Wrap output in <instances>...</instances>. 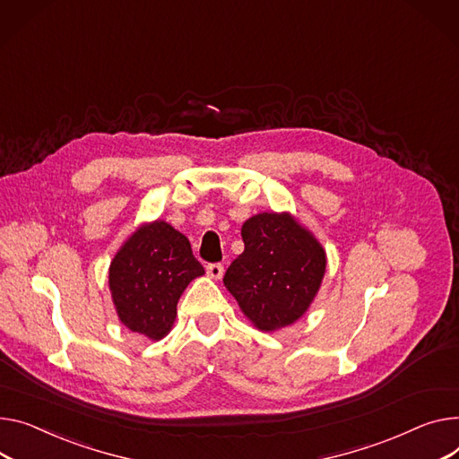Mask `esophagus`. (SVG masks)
I'll use <instances>...</instances> for the list:
<instances>
[{"label": "esophagus", "instance_id": "obj_1", "mask_svg": "<svg viewBox=\"0 0 459 459\" xmlns=\"http://www.w3.org/2000/svg\"><path fill=\"white\" fill-rule=\"evenodd\" d=\"M206 273H208L210 279L220 281L223 277V265L221 264H208L206 265Z\"/></svg>", "mask_w": 459, "mask_h": 459}]
</instances>
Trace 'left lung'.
Here are the masks:
<instances>
[{
    "instance_id": "obj_1",
    "label": "left lung",
    "mask_w": 459,
    "mask_h": 459,
    "mask_svg": "<svg viewBox=\"0 0 459 459\" xmlns=\"http://www.w3.org/2000/svg\"><path fill=\"white\" fill-rule=\"evenodd\" d=\"M243 253L229 265L225 286L262 332L293 325L307 314L326 269L316 236L288 212H262L241 227Z\"/></svg>"
}]
</instances>
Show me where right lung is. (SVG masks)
<instances>
[{"label":"right lung","instance_id":"right-lung-1","mask_svg":"<svg viewBox=\"0 0 459 459\" xmlns=\"http://www.w3.org/2000/svg\"><path fill=\"white\" fill-rule=\"evenodd\" d=\"M204 274L185 234L157 220L145 223L119 247L108 267V288L119 321L159 342L171 330L177 302Z\"/></svg>","mask_w":459,"mask_h":459}]
</instances>
